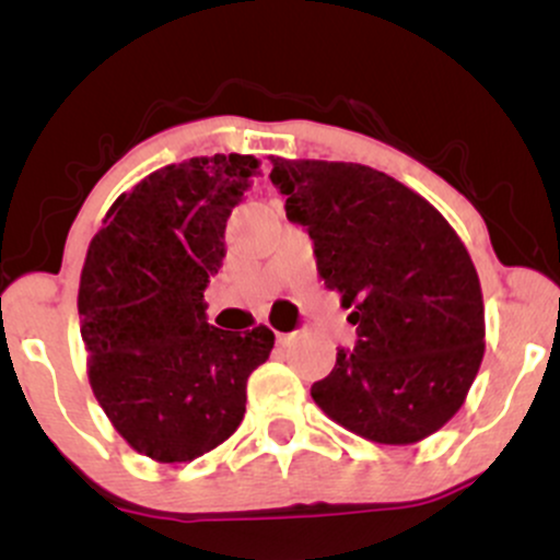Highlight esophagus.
Wrapping results in <instances>:
<instances>
[{
    "instance_id": "esophagus-1",
    "label": "esophagus",
    "mask_w": 560,
    "mask_h": 560,
    "mask_svg": "<svg viewBox=\"0 0 560 560\" xmlns=\"http://www.w3.org/2000/svg\"><path fill=\"white\" fill-rule=\"evenodd\" d=\"M294 339H298V334L294 331H289V334H276V342H279V347H289L294 342Z\"/></svg>"
}]
</instances>
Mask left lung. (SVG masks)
<instances>
[{
  "label": "left lung",
  "instance_id": "obj_1",
  "mask_svg": "<svg viewBox=\"0 0 560 560\" xmlns=\"http://www.w3.org/2000/svg\"><path fill=\"white\" fill-rule=\"evenodd\" d=\"M287 218L311 234L320 279L355 326L311 387L329 419L378 445H413L458 413L485 358L471 255L442 213L358 163L271 158Z\"/></svg>",
  "mask_w": 560,
  "mask_h": 560
}]
</instances>
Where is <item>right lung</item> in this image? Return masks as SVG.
Returning <instances> with one entry per match:
<instances>
[{
    "mask_svg": "<svg viewBox=\"0 0 560 560\" xmlns=\"http://www.w3.org/2000/svg\"><path fill=\"white\" fill-rule=\"evenodd\" d=\"M260 160L191 158L120 195L89 244L79 287L81 339L96 402L137 453L186 464L244 419L247 378L273 331L208 324L205 289L226 258V221Z\"/></svg>",
    "mask_w": 560,
    "mask_h": 560,
    "instance_id": "right-lung-1",
    "label": "right lung"
}]
</instances>
